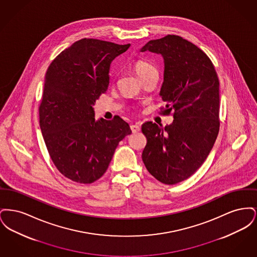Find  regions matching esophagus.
<instances>
[{
    "label": "esophagus",
    "instance_id": "34e87169",
    "mask_svg": "<svg viewBox=\"0 0 257 257\" xmlns=\"http://www.w3.org/2000/svg\"><path fill=\"white\" fill-rule=\"evenodd\" d=\"M130 128H131V130H132L133 133H137V132H139V131L141 130V127H140V125H138V124H132V125L130 126Z\"/></svg>",
    "mask_w": 257,
    "mask_h": 257
}]
</instances>
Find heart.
<instances>
[{
	"instance_id": "obj_1",
	"label": "heart",
	"mask_w": 257,
	"mask_h": 257,
	"mask_svg": "<svg viewBox=\"0 0 257 257\" xmlns=\"http://www.w3.org/2000/svg\"><path fill=\"white\" fill-rule=\"evenodd\" d=\"M134 70L142 80L146 79L152 74L157 73L156 68L151 63L143 60H139L135 62Z\"/></svg>"
}]
</instances>
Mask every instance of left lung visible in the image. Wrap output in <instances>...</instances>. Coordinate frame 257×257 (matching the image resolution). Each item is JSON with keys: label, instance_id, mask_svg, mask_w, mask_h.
<instances>
[{"label": "left lung", "instance_id": "obj_1", "mask_svg": "<svg viewBox=\"0 0 257 257\" xmlns=\"http://www.w3.org/2000/svg\"><path fill=\"white\" fill-rule=\"evenodd\" d=\"M161 54L164 82L160 95L164 114L173 112L165 128L142 126L147 146L142 158L151 175L167 185L186 180L207 158L220 130V82L207 55L181 37L168 35L148 41L141 52Z\"/></svg>", "mask_w": 257, "mask_h": 257}]
</instances>
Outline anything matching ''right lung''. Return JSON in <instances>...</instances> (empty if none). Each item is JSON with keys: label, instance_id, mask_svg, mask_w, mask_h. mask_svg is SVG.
I'll use <instances>...</instances> for the list:
<instances>
[{"label": "right lung", "instance_id": "add662e5", "mask_svg": "<svg viewBox=\"0 0 257 257\" xmlns=\"http://www.w3.org/2000/svg\"><path fill=\"white\" fill-rule=\"evenodd\" d=\"M129 47L83 38L63 50L47 69L39 125L54 165L74 182L98 180L119 142L132 133L117 115L96 121L92 108L108 89L111 61Z\"/></svg>", "mask_w": 257, "mask_h": 257}]
</instances>
